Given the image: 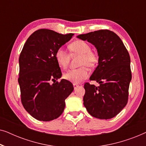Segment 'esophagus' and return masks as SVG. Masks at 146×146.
Masks as SVG:
<instances>
[{
	"label": "esophagus",
	"instance_id": "1",
	"mask_svg": "<svg viewBox=\"0 0 146 146\" xmlns=\"http://www.w3.org/2000/svg\"><path fill=\"white\" fill-rule=\"evenodd\" d=\"M73 86H74V89H76V88L78 86V84H73Z\"/></svg>",
	"mask_w": 146,
	"mask_h": 146
}]
</instances>
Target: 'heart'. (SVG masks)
I'll list each match as a JSON object with an SVG mask.
<instances>
[{
  "mask_svg": "<svg viewBox=\"0 0 146 146\" xmlns=\"http://www.w3.org/2000/svg\"><path fill=\"white\" fill-rule=\"evenodd\" d=\"M70 51L73 54L80 56L78 64L80 67L67 71L64 74V78L74 84H78L89 76L88 67L94 68L99 62V56L97 52L91 50L90 46L83 40H76L68 46ZM55 58L58 64L62 68H67L69 62V55L61 48L55 53Z\"/></svg>",
  "mask_w": 146,
  "mask_h": 146,
  "instance_id": "heart-1",
  "label": "heart"
}]
</instances>
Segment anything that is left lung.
Segmentation results:
<instances>
[{"instance_id": "8db88e82", "label": "left lung", "mask_w": 146, "mask_h": 146, "mask_svg": "<svg viewBox=\"0 0 146 146\" xmlns=\"http://www.w3.org/2000/svg\"><path fill=\"white\" fill-rule=\"evenodd\" d=\"M94 45L98 65L90 78L99 86L84 84V105L93 117L110 119L126 106L131 80L130 57L118 36L109 30H100L77 36Z\"/></svg>"}]
</instances>
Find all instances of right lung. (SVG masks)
<instances>
[{
	"label": "right lung",
	"instance_id": "1",
	"mask_svg": "<svg viewBox=\"0 0 146 146\" xmlns=\"http://www.w3.org/2000/svg\"><path fill=\"white\" fill-rule=\"evenodd\" d=\"M74 34L62 35L48 29L35 31L27 39L19 57V83L21 102L33 117L48 121L58 117L72 84L62 76L55 53ZM53 83H52V82Z\"/></svg>",
	"mask_w": 146,
	"mask_h": 146
}]
</instances>
